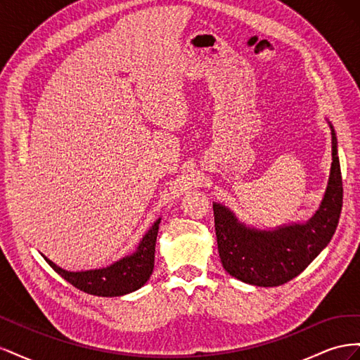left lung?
Returning a JSON list of instances; mask_svg holds the SVG:
<instances>
[{
    "label": "left lung",
    "instance_id": "1",
    "mask_svg": "<svg viewBox=\"0 0 360 360\" xmlns=\"http://www.w3.org/2000/svg\"><path fill=\"white\" fill-rule=\"evenodd\" d=\"M332 132V167L319 210L307 222L259 230L238 221L231 209L213 202L217 249L224 269L233 278L257 287H278L296 278L329 245L340 221L342 179L338 141Z\"/></svg>",
    "mask_w": 360,
    "mask_h": 360
}]
</instances>
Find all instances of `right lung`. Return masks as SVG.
<instances>
[{"instance_id": "1", "label": "right lung", "mask_w": 360, "mask_h": 360, "mask_svg": "<svg viewBox=\"0 0 360 360\" xmlns=\"http://www.w3.org/2000/svg\"><path fill=\"white\" fill-rule=\"evenodd\" d=\"M159 224L160 217L151 224L150 230L139 240L135 252L102 269L70 271L58 267L45 255L43 258L61 278L84 292L102 297L124 296V294L139 290L153 274Z\"/></svg>"}]
</instances>
